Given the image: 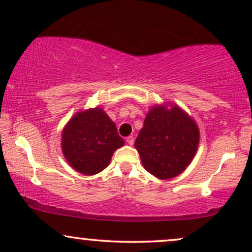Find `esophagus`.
I'll return each instance as SVG.
<instances>
[{
	"mask_svg": "<svg viewBox=\"0 0 252 252\" xmlns=\"http://www.w3.org/2000/svg\"><path fill=\"white\" fill-rule=\"evenodd\" d=\"M126 143L132 146V144H134V137H132V136H128V137H126Z\"/></svg>",
	"mask_w": 252,
	"mask_h": 252,
	"instance_id": "esophagus-1",
	"label": "esophagus"
}]
</instances>
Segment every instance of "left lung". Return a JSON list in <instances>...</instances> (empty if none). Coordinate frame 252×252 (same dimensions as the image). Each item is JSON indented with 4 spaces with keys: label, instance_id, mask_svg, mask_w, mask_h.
Listing matches in <instances>:
<instances>
[{
    "label": "left lung",
    "instance_id": "obj_1",
    "mask_svg": "<svg viewBox=\"0 0 252 252\" xmlns=\"http://www.w3.org/2000/svg\"><path fill=\"white\" fill-rule=\"evenodd\" d=\"M195 121L178 105H155L149 110L135 148L143 167L156 178L178 176L192 162L199 146Z\"/></svg>",
    "mask_w": 252,
    "mask_h": 252
}]
</instances>
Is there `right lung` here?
<instances>
[{"label":"right lung","mask_w":252,"mask_h":252,"mask_svg":"<svg viewBox=\"0 0 252 252\" xmlns=\"http://www.w3.org/2000/svg\"><path fill=\"white\" fill-rule=\"evenodd\" d=\"M124 146L116 124L103 109L79 111L62 134L63 154L70 166L84 175H94L109 166L115 150Z\"/></svg>","instance_id":"right-lung-1"}]
</instances>
